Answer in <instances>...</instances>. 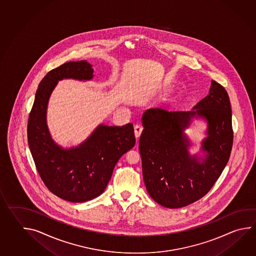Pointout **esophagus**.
<instances>
[{
  "label": "esophagus",
  "instance_id": "1",
  "mask_svg": "<svg viewBox=\"0 0 256 256\" xmlns=\"http://www.w3.org/2000/svg\"><path fill=\"white\" fill-rule=\"evenodd\" d=\"M134 130H135V136L136 138H138L140 136L142 130H143V126L141 125H136L134 128Z\"/></svg>",
  "mask_w": 256,
  "mask_h": 256
}]
</instances>
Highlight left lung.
<instances>
[{"instance_id": "8db88e82", "label": "left lung", "mask_w": 256, "mask_h": 256, "mask_svg": "<svg viewBox=\"0 0 256 256\" xmlns=\"http://www.w3.org/2000/svg\"><path fill=\"white\" fill-rule=\"evenodd\" d=\"M193 117L204 118L208 125L202 162L188 153L189 141L184 133ZM141 120L142 172L150 197L164 207L177 209L209 192L229 160L234 142L232 108L224 88L212 80L209 94L190 111L150 108Z\"/></svg>"}]
</instances>
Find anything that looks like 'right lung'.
Instances as JSON below:
<instances>
[{"label":"right lung","mask_w":256,"mask_h":256,"mask_svg":"<svg viewBox=\"0 0 256 256\" xmlns=\"http://www.w3.org/2000/svg\"><path fill=\"white\" fill-rule=\"evenodd\" d=\"M93 73L84 60L68 62L48 72L38 86L27 124L28 144L42 182L51 192L71 202H84L102 194L116 162L136 143L132 123L100 124L76 148H63L52 140L46 124L52 90L60 80H91Z\"/></svg>","instance_id":"add662e5"}]
</instances>
